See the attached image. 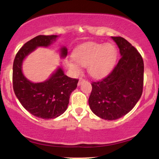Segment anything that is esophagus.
Instances as JSON below:
<instances>
[{
    "label": "esophagus",
    "mask_w": 159,
    "mask_h": 159,
    "mask_svg": "<svg viewBox=\"0 0 159 159\" xmlns=\"http://www.w3.org/2000/svg\"><path fill=\"white\" fill-rule=\"evenodd\" d=\"M83 81H84V79H83V78H80V79H79V81H78V85L79 86V85H81V84H82V82Z\"/></svg>",
    "instance_id": "1"
}]
</instances>
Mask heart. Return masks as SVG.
I'll return each mask as SVG.
<instances>
[{
  "mask_svg": "<svg viewBox=\"0 0 159 159\" xmlns=\"http://www.w3.org/2000/svg\"><path fill=\"white\" fill-rule=\"evenodd\" d=\"M116 55L117 52L114 45L88 43L78 47L74 52L72 57L78 64L87 66V72L92 77L100 78L110 71ZM75 62L69 61L67 65L73 72H78L80 68Z\"/></svg>",
  "mask_w": 159,
  "mask_h": 159,
  "instance_id": "b5f03b06",
  "label": "heart"
}]
</instances>
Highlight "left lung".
<instances>
[{
	"instance_id": "obj_1",
	"label": "left lung",
	"mask_w": 159,
	"mask_h": 159,
	"mask_svg": "<svg viewBox=\"0 0 159 159\" xmlns=\"http://www.w3.org/2000/svg\"><path fill=\"white\" fill-rule=\"evenodd\" d=\"M121 57L105 78L92 82L89 105L104 120L119 119L135 106L143 93V61L138 50L121 36H111Z\"/></svg>"
}]
</instances>
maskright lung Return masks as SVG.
<instances>
[{"label":"right lung","instance_id":"add662e5","mask_svg":"<svg viewBox=\"0 0 159 159\" xmlns=\"http://www.w3.org/2000/svg\"><path fill=\"white\" fill-rule=\"evenodd\" d=\"M57 36L39 35L29 40L16 54L12 67V85L16 97L27 111L42 119H54L64 113L69 96L77 87L78 79L69 78L61 68L50 78L41 83H33L24 76L22 62L37 47H47ZM61 57L67 55V48L61 49Z\"/></svg>","mask_w":159,"mask_h":159}]
</instances>
